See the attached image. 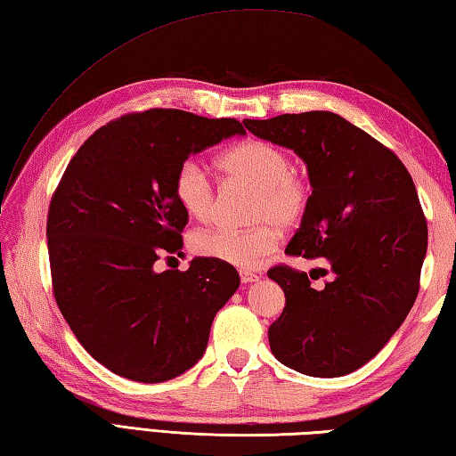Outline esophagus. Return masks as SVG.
I'll use <instances>...</instances> for the list:
<instances>
[{
	"instance_id": "34e87169",
	"label": "esophagus",
	"mask_w": 456,
	"mask_h": 456,
	"mask_svg": "<svg viewBox=\"0 0 456 456\" xmlns=\"http://www.w3.org/2000/svg\"><path fill=\"white\" fill-rule=\"evenodd\" d=\"M239 276H240V282H243V284L256 282V280L260 278V276H258V274H255V273H248V270H240Z\"/></svg>"
}]
</instances>
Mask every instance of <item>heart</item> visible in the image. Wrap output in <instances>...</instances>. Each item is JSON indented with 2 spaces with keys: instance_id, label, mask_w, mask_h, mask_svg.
Segmentation results:
<instances>
[{
  "instance_id": "heart-1",
  "label": "heart",
  "mask_w": 456,
  "mask_h": 456,
  "mask_svg": "<svg viewBox=\"0 0 456 456\" xmlns=\"http://www.w3.org/2000/svg\"><path fill=\"white\" fill-rule=\"evenodd\" d=\"M217 168L229 182L256 188L250 206V229L209 227L190 237L198 256L219 260L239 268H255L274 253L283 229L302 223L312 203V182L292 167V157L282 147L263 139H247L227 149L217 159ZM174 198L188 217L209 221L216 216V188L196 160L182 162L172 180Z\"/></svg>"
}]
</instances>
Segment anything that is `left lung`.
<instances>
[{
    "label": "left lung",
    "instance_id": "8db88e82",
    "mask_svg": "<svg viewBox=\"0 0 456 456\" xmlns=\"http://www.w3.org/2000/svg\"><path fill=\"white\" fill-rule=\"evenodd\" d=\"M260 139L292 149L307 164L312 203L286 255L323 256L331 280L288 265L268 270L284 289V312L268 329L280 362L335 378L380 353L418 297L428 221L418 190L394 151L331 111L245 119Z\"/></svg>",
    "mask_w": 456,
    "mask_h": 456
}]
</instances>
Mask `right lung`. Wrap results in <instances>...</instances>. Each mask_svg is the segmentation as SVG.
Returning <instances> with one entry per match:
<instances>
[{
    "label": "right lung",
    "instance_id": "add662e5",
    "mask_svg": "<svg viewBox=\"0 0 456 456\" xmlns=\"http://www.w3.org/2000/svg\"><path fill=\"white\" fill-rule=\"evenodd\" d=\"M231 134H245L237 119L127 113L95 131L58 182L46 217L53 294L76 338L115 374L152 384L186 372L239 288L237 270L211 258L154 270L180 253L188 223L174 174Z\"/></svg>",
    "mask_w": 456,
    "mask_h": 456
}]
</instances>
